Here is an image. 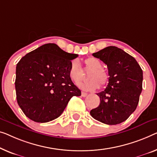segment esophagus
Returning a JSON list of instances; mask_svg holds the SVG:
<instances>
[{
    "mask_svg": "<svg viewBox=\"0 0 157 157\" xmlns=\"http://www.w3.org/2000/svg\"><path fill=\"white\" fill-rule=\"evenodd\" d=\"M81 96L82 97H86V96H87V93H85V92H82L81 93Z\"/></svg>",
    "mask_w": 157,
    "mask_h": 157,
    "instance_id": "obj_1",
    "label": "esophagus"
}]
</instances>
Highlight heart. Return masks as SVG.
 <instances>
[{"label":"heart","instance_id":"obj_1","mask_svg":"<svg viewBox=\"0 0 157 157\" xmlns=\"http://www.w3.org/2000/svg\"><path fill=\"white\" fill-rule=\"evenodd\" d=\"M84 71L90 72V80L82 84L80 87L85 91H94L99 87V84L104 85L109 80V74L102 68V63L97 58L90 57L84 60ZM68 77L72 82L79 85L85 78V72L77 60H72L68 68Z\"/></svg>","mask_w":157,"mask_h":157}]
</instances>
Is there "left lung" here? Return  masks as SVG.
Instances as JSON below:
<instances>
[{"label": "left lung", "mask_w": 157, "mask_h": 157, "mask_svg": "<svg viewBox=\"0 0 157 157\" xmlns=\"http://www.w3.org/2000/svg\"><path fill=\"white\" fill-rule=\"evenodd\" d=\"M92 56L107 65L109 78L104 91L97 94L100 104L91 110V116L107 125L121 123L138 104L143 79L141 67L132 56L116 46H108Z\"/></svg>", "instance_id": "8db88e82"}]
</instances>
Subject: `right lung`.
I'll use <instances>...</instances> for the list:
<instances>
[{
  "label": "right lung",
  "instance_id": "add662e5",
  "mask_svg": "<svg viewBox=\"0 0 157 157\" xmlns=\"http://www.w3.org/2000/svg\"><path fill=\"white\" fill-rule=\"evenodd\" d=\"M78 54L46 44L21 58L16 66L17 104L25 116L37 123L59 117L73 96L81 91L68 77L71 60Z\"/></svg>",
  "mask_w": 157,
  "mask_h": 157
}]
</instances>
